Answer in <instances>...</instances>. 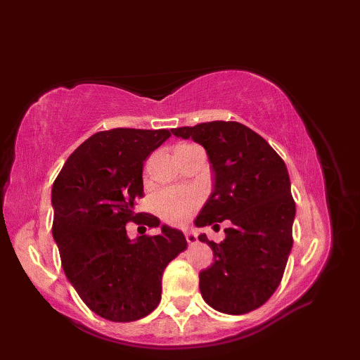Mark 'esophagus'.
Masks as SVG:
<instances>
[{
    "mask_svg": "<svg viewBox=\"0 0 360 360\" xmlns=\"http://www.w3.org/2000/svg\"><path fill=\"white\" fill-rule=\"evenodd\" d=\"M184 235H185V239H186V242L190 243V245H194V243H197L198 238H197V233H195L193 229H185V231H184Z\"/></svg>",
    "mask_w": 360,
    "mask_h": 360,
    "instance_id": "1",
    "label": "esophagus"
}]
</instances>
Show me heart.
<instances>
[{
    "label": "heart",
    "instance_id": "1",
    "mask_svg": "<svg viewBox=\"0 0 360 360\" xmlns=\"http://www.w3.org/2000/svg\"><path fill=\"white\" fill-rule=\"evenodd\" d=\"M200 204V193L188 188H167L155 198L159 216L172 224H182L190 219Z\"/></svg>",
    "mask_w": 360,
    "mask_h": 360
}]
</instances>
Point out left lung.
Here are the masks:
<instances>
[{
	"mask_svg": "<svg viewBox=\"0 0 360 360\" xmlns=\"http://www.w3.org/2000/svg\"><path fill=\"white\" fill-rule=\"evenodd\" d=\"M172 134L201 144L214 174L197 228L231 221L220 243L198 236L214 254L200 273L201 296L223 314L251 312L276 292L292 251L296 205L288 167L266 140L235 121L174 128Z\"/></svg>",
	"mask_w": 360,
	"mask_h": 360,
	"instance_id": "8db88e82",
	"label": "left lung"
}]
</instances>
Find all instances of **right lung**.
I'll use <instances>...</instances> for the list:
<instances>
[{"mask_svg":"<svg viewBox=\"0 0 360 360\" xmlns=\"http://www.w3.org/2000/svg\"><path fill=\"white\" fill-rule=\"evenodd\" d=\"M170 137L167 129L115 128L87 139L52 185V236L64 273L84 304L105 319L129 323L160 302L162 274L186 248L178 229L129 239L125 224L159 228L134 212L143 197L144 160Z\"/></svg>","mask_w":360,"mask_h":360,"instance_id":"1","label":"right lung"}]
</instances>
